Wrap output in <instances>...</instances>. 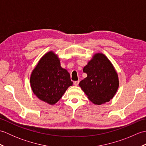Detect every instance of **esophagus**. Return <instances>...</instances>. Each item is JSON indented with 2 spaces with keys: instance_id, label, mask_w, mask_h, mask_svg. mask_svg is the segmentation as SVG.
I'll list each match as a JSON object with an SVG mask.
<instances>
[{
  "instance_id": "1",
  "label": "esophagus",
  "mask_w": 146,
  "mask_h": 146,
  "mask_svg": "<svg viewBox=\"0 0 146 146\" xmlns=\"http://www.w3.org/2000/svg\"><path fill=\"white\" fill-rule=\"evenodd\" d=\"M79 81H75V82H74V85H75V86H77L78 85V84H79Z\"/></svg>"
}]
</instances>
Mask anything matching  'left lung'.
I'll list each match as a JSON object with an SVG mask.
<instances>
[{
    "label": "left lung",
    "mask_w": 146,
    "mask_h": 146,
    "mask_svg": "<svg viewBox=\"0 0 146 146\" xmlns=\"http://www.w3.org/2000/svg\"><path fill=\"white\" fill-rule=\"evenodd\" d=\"M87 76L79 85L88 98L95 105L109 102L119 88L118 75L110 60L105 54L97 53L83 68Z\"/></svg>",
    "instance_id": "1"
}]
</instances>
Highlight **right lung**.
Returning <instances> with one entry per match:
<instances>
[{"mask_svg": "<svg viewBox=\"0 0 146 146\" xmlns=\"http://www.w3.org/2000/svg\"><path fill=\"white\" fill-rule=\"evenodd\" d=\"M30 83L36 97L49 105L56 103L73 85L70 73L61 68L60 59L52 51L40 59L32 71Z\"/></svg>", "mask_w": 146, "mask_h": 146, "instance_id": "1", "label": "right lung"}]
</instances>
